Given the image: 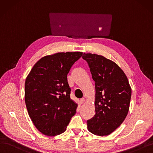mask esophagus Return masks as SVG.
<instances>
[{
    "label": "esophagus",
    "mask_w": 153,
    "mask_h": 153,
    "mask_svg": "<svg viewBox=\"0 0 153 153\" xmlns=\"http://www.w3.org/2000/svg\"><path fill=\"white\" fill-rule=\"evenodd\" d=\"M84 102H85V99H84V98H81L80 100V103L81 104H83Z\"/></svg>",
    "instance_id": "esophagus-1"
}]
</instances>
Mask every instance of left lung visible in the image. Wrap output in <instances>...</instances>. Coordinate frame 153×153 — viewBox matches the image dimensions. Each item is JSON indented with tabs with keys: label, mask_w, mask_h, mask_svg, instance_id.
I'll list each match as a JSON object with an SVG mask.
<instances>
[{
	"label": "left lung",
	"mask_w": 153,
	"mask_h": 153,
	"mask_svg": "<svg viewBox=\"0 0 153 153\" xmlns=\"http://www.w3.org/2000/svg\"><path fill=\"white\" fill-rule=\"evenodd\" d=\"M95 82V115L87 120L88 131L93 134L108 135L126 118L131 98V88L125 73L114 62L103 56L82 55Z\"/></svg>",
	"instance_id": "8db88e82"
}]
</instances>
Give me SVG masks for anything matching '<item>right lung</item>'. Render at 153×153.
Segmentation results:
<instances>
[{"mask_svg": "<svg viewBox=\"0 0 153 153\" xmlns=\"http://www.w3.org/2000/svg\"><path fill=\"white\" fill-rule=\"evenodd\" d=\"M82 52H60L43 56L25 81L28 114L38 131L48 136L65 131L77 105L71 99L67 76Z\"/></svg>", "mask_w": 153, "mask_h": 153, "instance_id": "obj_1", "label": "right lung"}]
</instances>
